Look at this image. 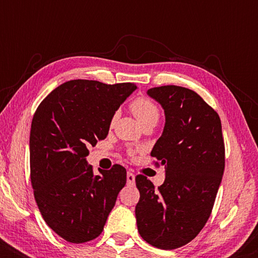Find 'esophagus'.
Masks as SVG:
<instances>
[{
  "mask_svg": "<svg viewBox=\"0 0 258 258\" xmlns=\"http://www.w3.org/2000/svg\"><path fill=\"white\" fill-rule=\"evenodd\" d=\"M126 183L130 185L135 184V175H134L133 172H130V171L126 172Z\"/></svg>",
  "mask_w": 258,
  "mask_h": 258,
  "instance_id": "1",
  "label": "esophagus"
}]
</instances>
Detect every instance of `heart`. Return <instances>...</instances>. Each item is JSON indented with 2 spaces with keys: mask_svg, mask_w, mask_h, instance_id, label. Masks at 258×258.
<instances>
[{
  "mask_svg": "<svg viewBox=\"0 0 258 258\" xmlns=\"http://www.w3.org/2000/svg\"><path fill=\"white\" fill-rule=\"evenodd\" d=\"M129 108L143 126L151 124V123L156 124L158 118H160V109H158L157 104L147 97L136 98L130 103ZM114 118H112V121H114ZM130 153H133V151H130Z\"/></svg>",
  "mask_w": 258,
  "mask_h": 258,
  "instance_id": "heart-1",
  "label": "heart"
}]
</instances>
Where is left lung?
I'll list each match as a JSON object with an SVG mask.
<instances>
[{
  "label": "left lung",
  "instance_id": "1",
  "mask_svg": "<svg viewBox=\"0 0 258 258\" xmlns=\"http://www.w3.org/2000/svg\"><path fill=\"white\" fill-rule=\"evenodd\" d=\"M162 105L165 124L150 155L164 165L158 189L136 176L137 228L144 241L172 250L199 235L213 210L224 171L220 116L195 91L178 86L147 91Z\"/></svg>",
  "mask_w": 258,
  "mask_h": 258
}]
</instances>
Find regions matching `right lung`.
<instances>
[{
  "label": "right lung",
  "mask_w": 258,
  "mask_h": 258,
  "mask_svg": "<svg viewBox=\"0 0 258 258\" xmlns=\"http://www.w3.org/2000/svg\"><path fill=\"white\" fill-rule=\"evenodd\" d=\"M134 83L73 80L41 102L30 130V179L42 217L70 243L103 230L126 171L115 164L94 175L88 147L104 140L115 112L136 89Z\"/></svg>",
  "instance_id": "right-lung-1"
}]
</instances>
